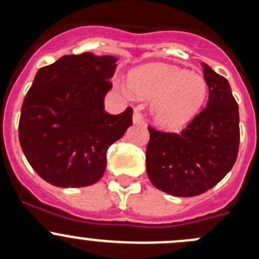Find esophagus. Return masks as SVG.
Returning a JSON list of instances; mask_svg holds the SVG:
<instances>
[{"mask_svg": "<svg viewBox=\"0 0 259 259\" xmlns=\"http://www.w3.org/2000/svg\"><path fill=\"white\" fill-rule=\"evenodd\" d=\"M133 122H134V124H140V125L144 124V117H143V115L139 113V110H138V109H135L134 110V115H133Z\"/></svg>", "mask_w": 259, "mask_h": 259, "instance_id": "1", "label": "esophagus"}]
</instances>
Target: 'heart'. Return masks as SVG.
<instances>
[{"instance_id":"heart-1","label":"heart","mask_w":259,"mask_h":259,"mask_svg":"<svg viewBox=\"0 0 259 259\" xmlns=\"http://www.w3.org/2000/svg\"><path fill=\"white\" fill-rule=\"evenodd\" d=\"M127 89L142 99H154V119L166 129H177L192 121L208 96L204 77L164 64H148L133 70L127 77Z\"/></svg>"}]
</instances>
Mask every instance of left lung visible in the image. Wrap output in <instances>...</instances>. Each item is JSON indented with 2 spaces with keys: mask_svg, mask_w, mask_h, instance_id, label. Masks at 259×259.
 <instances>
[{
  "mask_svg": "<svg viewBox=\"0 0 259 259\" xmlns=\"http://www.w3.org/2000/svg\"><path fill=\"white\" fill-rule=\"evenodd\" d=\"M202 66L209 89L207 108L179 134L148 127L146 173L154 187L176 197H195L211 189L238 155L239 111L231 85L207 64Z\"/></svg>",
  "mask_w": 259,
  "mask_h": 259,
  "instance_id": "8db88e82",
  "label": "left lung"
}]
</instances>
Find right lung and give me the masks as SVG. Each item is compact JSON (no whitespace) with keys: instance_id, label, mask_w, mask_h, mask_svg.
Masks as SVG:
<instances>
[{"instance_id":"add662e5","label":"right lung","mask_w":259,"mask_h":259,"mask_svg":"<svg viewBox=\"0 0 259 259\" xmlns=\"http://www.w3.org/2000/svg\"><path fill=\"white\" fill-rule=\"evenodd\" d=\"M116 61L91 52L66 55L36 74L18 138L30 165L50 184L80 188L100 180L109 146L133 124L132 108L117 115L104 110Z\"/></svg>"}]
</instances>
